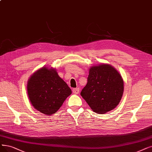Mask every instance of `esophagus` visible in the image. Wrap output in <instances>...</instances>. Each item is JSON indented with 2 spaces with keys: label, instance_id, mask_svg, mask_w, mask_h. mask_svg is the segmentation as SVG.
<instances>
[{
  "label": "esophagus",
  "instance_id": "obj_1",
  "mask_svg": "<svg viewBox=\"0 0 152 152\" xmlns=\"http://www.w3.org/2000/svg\"><path fill=\"white\" fill-rule=\"evenodd\" d=\"M72 91H73V93H74L75 94H79L80 88H75L72 90Z\"/></svg>",
  "mask_w": 152,
  "mask_h": 152
}]
</instances>
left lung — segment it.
<instances>
[{"label": "left lung", "mask_w": 152, "mask_h": 152, "mask_svg": "<svg viewBox=\"0 0 152 152\" xmlns=\"http://www.w3.org/2000/svg\"><path fill=\"white\" fill-rule=\"evenodd\" d=\"M87 80L80 94L94 112L104 114L118 105L123 96L124 83L113 66L107 64L92 66Z\"/></svg>", "instance_id": "obj_1"}]
</instances>
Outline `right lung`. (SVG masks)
Here are the masks:
<instances>
[{"instance_id": "obj_1", "label": "right lung", "mask_w": 152, "mask_h": 152, "mask_svg": "<svg viewBox=\"0 0 152 152\" xmlns=\"http://www.w3.org/2000/svg\"><path fill=\"white\" fill-rule=\"evenodd\" d=\"M27 95L35 109L47 115L56 113L72 90L60 78L56 69L43 66L30 76L27 82Z\"/></svg>"}]
</instances>
